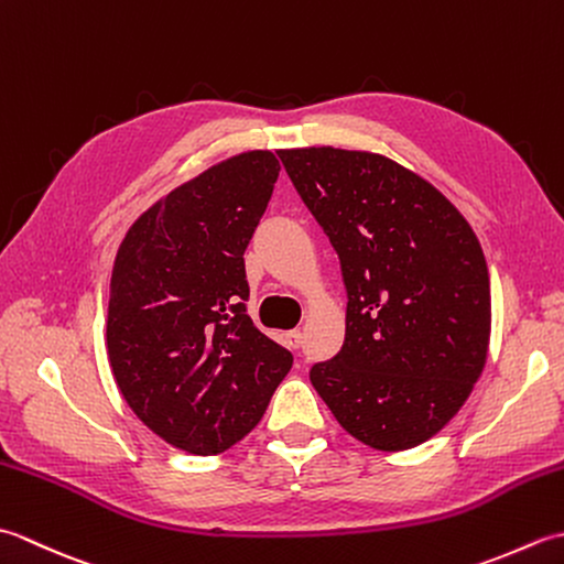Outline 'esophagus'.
Wrapping results in <instances>:
<instances>
[{
    "label": "esophagus",
    "mask_w": 564,
    "mask_h": 564,
    "mask_svg": "<svg viewBox=\"0 0 564 564\" xmlns=\"http://www.w3.org/2000/svg\"><path fill=\"white\" fill-rule=\"evenodd\" d=\"M285 346H289V349H301V346H303V332L301 329L285 332Z\"/></svg>",
    "instance_id": "1"
}]
</instances>
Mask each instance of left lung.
Segmentation results:
<instances>
[{
    "label": "left lung",
    "mask_w": 564,
    "mask_h": 564,
    "mask_svg": "<svg viewBox=\"0 0 564 564\" xmlns=\"http://www.w3.org/2000/svg\"><path fill=\"white\" fill-rule=\"evenodd\" d=\"M279 158L337 249L349 297L341 349L310 368V382L366 446H419L485 368L482 247L441 191L382 154L303 148Z\"/></svg>",
    "instance_id": "1"
}]
</instances>
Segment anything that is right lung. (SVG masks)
I'll return each mask as SVG.
<instances>
[{
    "instance_id": "add662e5",
    "label": "right lung",
    "mask_w": 564,
    "mask_h": 564,
    "mask_svg": "<svg viewBox=\"0 0 564 564\" xmlns=\"http://www.w3.org/2000/svg\"><path fill=\"white\" fill-rule=\"evenodd\" d=\"M279 172L269 150L210 166L142 213L116 254L113 378L142 424L194 455L242 441L293 366L247 315L245 249Z\"/></svg>"
}]
</instances>
